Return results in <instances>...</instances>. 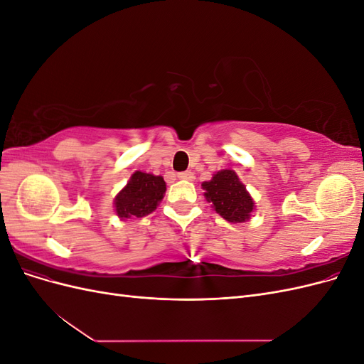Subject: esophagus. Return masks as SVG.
<instances>
[{"mask_svg":"<svg viewBox=\"0 0 364 364\" xmlns=\"http://www.w3.org/2000/svg\"><path fill=\"white\" fill-rule=\"evenodd\" d=\"M178 178L182 179V181H194V173L191 171H183V173H179Z\"/></svg>","mask_w":364,"mask_h":364,"instance_id":"esophagus-1","label":"esophagus"}]
</instances>
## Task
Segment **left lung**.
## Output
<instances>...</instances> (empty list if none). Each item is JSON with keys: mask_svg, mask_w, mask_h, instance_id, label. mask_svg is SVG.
Here are the masks:
<instances>
[{"mask_svg": "<svg viewBox=\"0 0 364 364\" xmlns=\"http://www.w3.org/2000/svg\"><path fill=\"white\" fill-rule=\"evenodd\" d=\"M202 188L206 202L213 203L215 213L230 223L246 222L255 209L253 199L234 170L217 171L211 181L202 183Z\"/></svg>", "mask_w": 364, "mask_h": 364, "instance_id": "1", "label": "left lung"}]
</instances>
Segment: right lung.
Listing matches in <instances>:
<instances>
[{"label":"right lung","instance_id":"add662e5","mask_svg":"<svg viewBox=\"0 0 364 364\" xmlns=\"http://www.w3.org/2000/svg\"><path fill=\"white\" fill-rule=\"evenodd\" d=\"M165 190L167 185L162 176L135 171L124 188L115 196V213L121 220L149 215L164 199Z\"/></svg>","mask_w":364,"mask_h":364}]
</instances>
